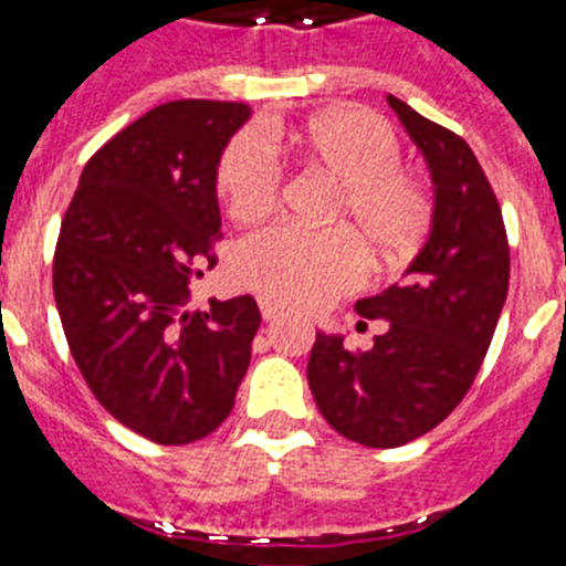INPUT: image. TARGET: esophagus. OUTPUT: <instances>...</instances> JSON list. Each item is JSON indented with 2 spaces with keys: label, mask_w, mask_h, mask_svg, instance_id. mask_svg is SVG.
Here are the masks:
<instances>
[{
  "label": "esophagus",
  "mask_w": 566,
  "mask_h": 566,
  "mask_svg": "<svg viewBox=\"0 0 566 566\" xmlns=\"http://www.w3.org/2000/svg\"><path fill=\"white\" fill-rule=\"evenodd\" d=\"M258 306H260V314H263V319H266V323H272V319H277L280 314H283L277 308V303H272V300H269V297H260Z\"/></svg>",
  "instance_id": "obj_1"
}]
</instances>
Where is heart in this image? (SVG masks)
I'll list each match as a JSON object with an SVG mask.
<instances>
[{
	"label": "heart",
	"mask_w": 566,
	"mask_h": 566,
	"mask_svg": "<svg viewBox=\"0 0 566 566\" xmlns=\"http://www.w3.org/2000/svg\"><path fill=\"white\" fill-rule=\"evenodd\" d=\"M294 155L337 187L334 218L352 223L377 258L411 254L431 223L433 198L419 175L399 167L391 127L365 109H334L280 135ZM280 164L258 133L234 135L218 167L229 218H266L280 195ZM365 252L348 229L272 227L234 254V277L280 306L314 308L359 286Z\"/></svg>",
	"instance_id": "heart-1"
}]
</instances>
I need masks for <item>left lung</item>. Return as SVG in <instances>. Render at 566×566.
<instances>
[{
	"instance_id": "obj_1",
	"label": "left lung",
	"mask_w": 566,
	"mask_h": 566,
	"mask_svg": "<svg viewBox=\"0 0 566 566\" xmlns=\"http://www.w3.org/2000/svg\"><path fill=\"white\" fill-rule=\"evenodd\" d=\"M433 181L431 232L402 283L357 303L385 332L368 352L317 332L308 388L334 431L365 448H399L437 428L464 399L507 297L502 209L473 149L388 96Z\"/></svg>"
}]
</instances>
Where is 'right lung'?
Masks as SVG:
<instances>
[{"instance_id": "right-lung-1", "label": "right lung", "mask_w": 566, "mask_h": 566, "mask_svg": "<svg viewBox=\"0 0 566 566\" xmlns=\"http://www.w3.org/2000/svg\"><path fill=\"white\" fill-rule=\"evenodd\" d=\"M252 109L184 98L149 109L84 167L53 258L64 337L129 431L189 444L229 417L260 312L249 294L187 312L221 232L218 164Z\"/></svg>"}]
</instances>
